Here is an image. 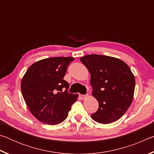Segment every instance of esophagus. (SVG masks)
Returning <instances> with one entry per match:
<instances>
[{
  "label": "esophagus",
  "instance_id": "1",
  "mask_svg": "<svg viewBox=\"0 0 154 154\" xmlns=\"http://www.w3.org/2000/svg\"><path fill=\"white\" fill-rule=\"evenodd\" d=\"M87 96H88V95H82V94H79V97L81 100H83V99L86 98Z\"/></svg>",
  "mask_w": 154,
  "mask_h": 154
}]
</instances>
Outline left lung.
Instances as JSON below:
<instances>
[{"label": "left lung", "instance_id": "left-lung-1", "mask_svg": "<svg viewBox=\"0 0 154 154\" xmlns=\"http://www.w3.org/2000/svg\"><path fill=\"white\" fill-rule=\"evenodd\" d=\"M80 60L91 75L92 96L99 104L91 118L103 124L118 120L134 97L135 78L128 65L120 59L98 54L85 56Z\"/></svg>", "mask_w": 154, "mask_h": 154}]
</instances>
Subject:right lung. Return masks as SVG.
<instances>
[{"instance_id": "1", "label": "right lung", "mask_w": 154, "mask_h": 154, "mask_svg": "<svg viewBox=\"0 0 154 154\" xmlns=\"http://www.w3.org/2000/svg\"><path fill=\"white\" fill-rule=\"evenodd\" d=\"M74 60L72 57L41 60L31 65L23 76V98L30 113L38 121L56 125L67 118L79 96L67 92L69 83L63 79L68 66Z\"/></svg>"}]
</instances>
